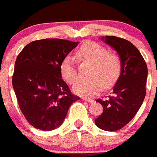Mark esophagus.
Wrapping results in <instances>:
<instances>
[{
	"label": "esophagus",
	"instance_id": "obj_1",
	"mask_svg": "<svg viewBox=\"0 0 157 157\" xmlns=\"http://www.w3.org/2000/svg\"><path fill=\"white\" fill-rule=\"evenodd\" d=\"M83 101H87V102H89V103H92V102H93V99H89V98H86V97H83L82 98Z\"/></svg>",
	"mask_w": 157,
	"mask_h": 157
}]
</instances>
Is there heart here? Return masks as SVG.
Instances as JSON below:
<instances>
[{
  "label": "heart",
  "mask_w": 157,
  "mask_h": 157,
  "mask_svg": "<svg viewBox=\"0 0 157 157\" xmlns=\"http://www.w3.org/2000/svg\"><path fill=\"white\" fill-rule=\"evenodd\" d=\"M77 54L81 58L95 64L89 80H80L72 86V91L82 97H92L100 93L105 85L112 86L120 75L121 63L117 54L109 52L105 46L93 41H88L79 48ZM60 74L68 84H73L77 80L76 60L68 55L60 64Z\"/></svg>",
  "instance_id": "1"
}]
</instances>
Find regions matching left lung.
Listing matches in <instances>:
<instances>
[{
	"label": "left lung",
	"mask_w": 157,
	"mask_h": 157,
	"mask_svg": "<svg viewBox=\"0 0 157 157\" xmlns=\"http://www.w3.org/2000/svg\"><path fill=\"white\" fill-rule=\"evenodd\" d=\"M101 40L118 54L121 69L113 95L106 100H97L104 111L95 124L105 131H117L129 123L143 103L148 68L139 50L128 40L114 36H101Z\"/></svg>",
	"instance_id": "1"
}]
</instances>
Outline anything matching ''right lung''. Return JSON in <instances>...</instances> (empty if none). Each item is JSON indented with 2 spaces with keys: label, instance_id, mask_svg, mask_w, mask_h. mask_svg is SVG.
<instances>
[{
  "label": "right lung",
  "instance_id": "right-lung-1",
  "mask_svg": "<svg viewBox=\"0 0 157 157\" xmlns=\"http://www.w3.org/2000/svg\"><path fill=\"white\" fill-rule=\"evenodd\" d=\"M77 44L62 39L34 40L17 57L13 87L23 115L37 129L58 128L70 105L80 99L62 80L60 68L63 59Z\"/></svg>",
  "mask_w": 157,
  "mask_h": 157
}]
</instances>
